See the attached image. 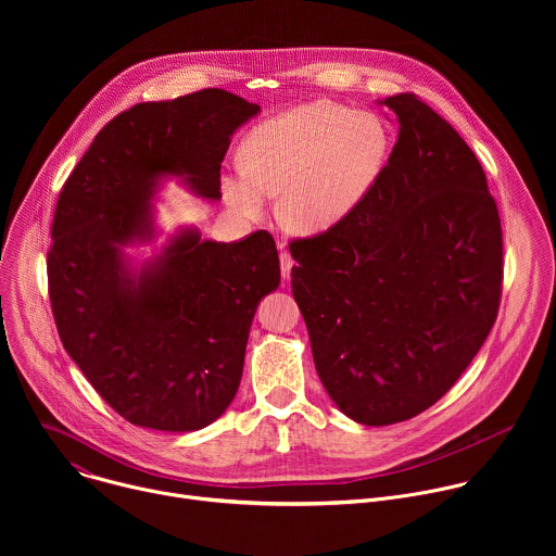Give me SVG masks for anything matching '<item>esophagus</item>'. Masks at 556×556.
I'll return each mask as SVG.
<instances>
[{
	"mask_svg": "<svg viewBox=\"0 0 556 556\" xmlns=\"http://www.w3.org/2000/svg\"><path fill=\"white\" fill-rule=\"evenodd\" d=\"M279 262H281V277L283 279H288L290 277V270H292V257H290V253H286V251H281L279 253Z\"/></svg>",
	"mask_w": 556,
	"mask_h": 556,
	"instance_id": "obj_1",
	"label": "esophagus"
}]
</instances>
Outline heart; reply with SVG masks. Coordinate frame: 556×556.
<instances>
[{"instance_id":"obj_1","label":"heart","mask_w":556,"mask_h":556,"mask_svg":"<svg viewBox=\"0 0 556 556\" xmlns=\"http://www.w3.org/2000/svg\"><path fill=\"white\" fill-rule=\"evenodd\" d=\"M387 151L389 131L378 116L332 101L305 103L251 131L222 193L235 213L257 217L281 189L279 217L299 232H321L367 198Z\"/></svg>"}]
</instances>
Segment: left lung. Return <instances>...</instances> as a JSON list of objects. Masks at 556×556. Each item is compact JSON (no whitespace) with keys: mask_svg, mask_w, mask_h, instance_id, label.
Masks as SVG:
<instances>
[{"mask_svg":"<svg viewBox=\"0 0 556 556\" xmlns=\"http://www.w3.org/2000/svg\"><path fill=\"white\" fill-rule=\"evenodd\" d=\"M378 105L401 125L378 182L343 222L290 244L316 374L367 427L409 420L455 384L497 319L504 275L470 147L414 94Z\"/></svg>","mask_w":556,"mask_h":556,"instance_id":"left-lung-1","label":"left lung"}]
</instances>
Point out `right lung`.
Listing matches in <instances>:
<instances>
[{
	"label": "right lung",
	"mask_w": 556,
	"mask_h": 556,
	"mask_svg": "<svg viewBox=\"0 0 556 556\" xmlns=\"http://www.w3.org/2000/svg\"><path fill=\"white\" fill-rule=\"evenodd\" d=\"M257 103L208 88L138 103L110 121L61 189L48 286L65 352L101 399L136 427L189 433L215 422L244 371L260 301L279 288L270 232L204 240L178 226L157 244L155 195L178 180L217 202L232 134Z\"/></svg>",
	"instance_id": "1"
}]
</instances>
